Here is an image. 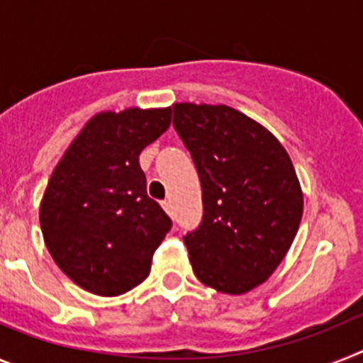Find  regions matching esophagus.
Listing matches in <instances>:
<instances>
[{"instance_id":"1","label":"esophagus","mask_w":363,"mask_h":363,"mask_svg":"<svg viewBox=\"0 0 363 363\" xmlns=\"http://www.w3.org/2000/svg\"><path fill=\"white\" fill-rule=\"evenodd\" d=\"M162 207H163V209H165L167 214H172V205H171V201H169V200H163V201H162Z\"/></svg>"}]
</instances>
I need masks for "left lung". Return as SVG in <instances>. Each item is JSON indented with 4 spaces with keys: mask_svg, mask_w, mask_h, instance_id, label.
Wrapping results in <instances>:
<instances>
[{
    "mask_svg": "<svg viewBox=\"0 0 363 363\" xmlns=\"http://www.w3.org/2000/svg\"><path fill=\"white\" fill-rule=\"evenodd\" d=\"M191 152L203 216L184 236L201 284L242 294L264 284L289 251L303 196L289 154L267 129L227 105H172Z\"/></svg>",
    "mask_w": 363,
    "mask_h": 363,
    "instance_id": "left-lung-1",
    "label": "left lung"
}]
</instances>
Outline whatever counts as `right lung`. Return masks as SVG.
Listing matches in <instances>:
<instances>
[{
	"label": "right lung",
	"mask_w": 363,
	"mask_h": 363,
	"mask_svg": "<svg viewBox=\"0 0 363 363\" xmlns=\"http://www.w3.org/2000/svg\"><path fill=\"white\" fill-rule=\"evenodd\" d=\"M171 125L169 108L99 112L57 163L40 207L45 245L89 293L118 296L142 284L172 220L147 196L140 152Z\"/></svg>",
	"instance_id": "right-lung-1"
}]
</instances>
